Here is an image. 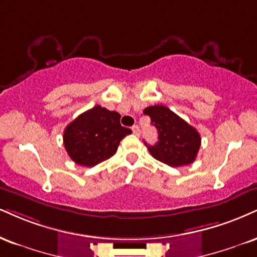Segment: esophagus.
Instances as JSON below:
<instances>
[{
    "label": "esophagus",
    "mask_w": 257,
    "mask_h": 257,
    "mask_svg": "<svg viewBox=\"0 0 257 257\" xmlns=\"http://www.w3.org/2000/svg\"><path fill=\"white\" fill-rule=\"evenodd\" d=\"M132 131H133V133H134L135 135H137V137H139V135H140V133H141V132H140V128H139L138 125H134V126H133Z\"/></svg>",
    "instance_id": "obj_1"
}]
</instances>
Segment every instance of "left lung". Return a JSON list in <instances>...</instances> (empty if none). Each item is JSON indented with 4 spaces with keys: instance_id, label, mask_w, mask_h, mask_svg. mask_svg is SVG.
Listing matches in <instances>:
<instances>
[{
    "instance_id": "8db88e82",
    "label": "left lung",
    "mask_w": 257,
    "mask_h": 257,
    "mask_svg": "<svg viewBox=\"0 0 257 257\" xmlns=\"http://www.w3.org/2000/svg\"><path fill=\"white\" fill-rule=\"evenodd\" d=\"M158 131V142L150 146L153 158L172 168L189 165L196 159L201 146L199 132L164 105L148 106L144 110Z\"/></svg>"
}]
</instances>
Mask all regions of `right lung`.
Returning <instances> with one entry per match:
<instances>
[{
    "label": "right lung",
    "mask_w": 257,
    "mask_h": 257,
    "mask_svg": "<svg viewBox=\"0 0 257 257\" xmlns=\"http://www.w3.org/2000/svg\"><path fill=\"white\" fill-rule=\"evenodd\" d=\"M120 115L100 105L76 117L64 129L63 144L74 163L92 168L116 153L120 140L132 131L119 123Z\"/></svg>",
    "instance_id": "obj_1"
}]
</instances>
